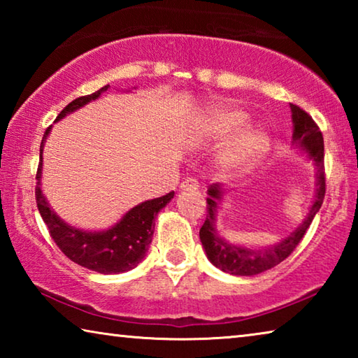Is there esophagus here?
<instances>
[{"label": "esophagus", "mask_w": 358, "mask_h": 358, "mask_svg": "<svg viewBox=\"0 0 358 358\" xmlns=\"http://www.w3.org/2000/svg\"><path fill=\"white\" fill-rule=\"evenodd\" d=\"M181 191H191V189H199V181L196 178H186L183 180V183L180 185Z\"/></svg>", "instance_id": "1"}]
</instances>
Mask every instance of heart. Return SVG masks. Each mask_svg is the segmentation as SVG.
I'll return each instance as SVG.
<instances>
[{
    "label": "heart",
    "instance_id": "heart-1",
    "mask_svg": "<svg viewBox=\"0 0 358 358\" xmlns=\"http://www.w3.org/2000/svg\"><path fill=\"white\" fill-rule=\"evenodd\" d=\"M248 113L229 104L213 107L203 115L197 126V136L203 141H224L248 123ZM268 137L260 128H246L238 132L221 156L222 166L229 171H241L252 166L264 156Z\"/></svg>",
    "mask_w": 358,
    "mask_h": 358
}]
</instances>
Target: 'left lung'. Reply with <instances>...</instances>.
Listing matches in <instances>:
<instances>
[{"mask_svg":"<svg viewBox=\"0 0 358 358\" xmlns=\"http://www.w3.org/2000/svg\"><path fill=\"white\" fill-rule=\"evenodd\" d=\"M290 112H292L294 124L292 143L296 147H301V153H305L308 159L313 161V166L316 167V192H314L310 211L306 213L305 220L299 224V227H295V230H292L286 238H282L280 243L265 248L235 245L222 238L217 232L216 210L217 203L222 201L224 191L217 183L210 185L207 197V220H205L199 235H201L202 246L210 262L226 273L235 276H254L281 264L300 243L308 227L311 226L314 216L322 207L325 196L322 132L319 131L317 124L314 123L310 115L299 106L290 104Z\"/></svg>","mask_w":358,"mask_h":358,"instance_id":"obj_1","label":"left lung"}]
</instances>
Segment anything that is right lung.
<instances>
[{"label":"right lung","instance_id":"1","mask_svg":"<svg viewBox=\"0 0 358 358\" xmlns=\"http://www.w3.org/2000/svg\"><path fill=\"white\" fill-rule=\"evenodd\" d=\"M108 88H110V85H106L93 94L74 99L59 112L55 123L63 120L66 115L87 106L88 102L96 101L101 93L107 92ZM50 129L52 126H48L39 148V167L38 173H36V203H38L39 213L53 241L72 262L102 275L124 273V271L136 268L150 248L157 213L172 201L175 192L172 191L162 197L151 199V201L136 205L107 230H83L69 226L50 208L41 189L42 153H44V145L47 136L50 134Z\"/></svg>","mask_w":358,"mask_h":358}]
</instances>
